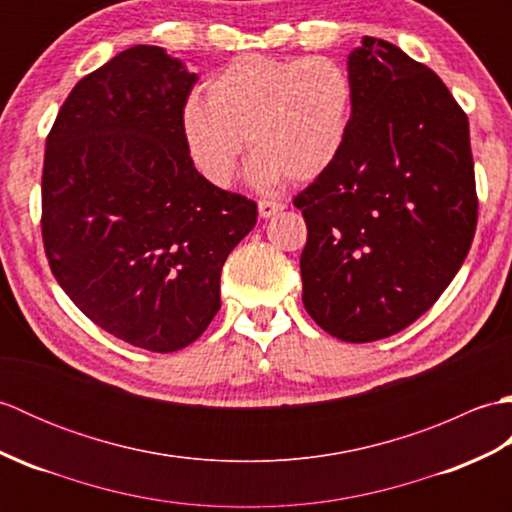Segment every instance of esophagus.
<instances>
[{"label":"esophagus","mask_w":512,"mask_h":512,"mask_svg":"<svg viewBox=\"0 0 512 512\" xmlns=\"http://www.w3.org/2000/svg\"><path fill=\"white\" fill-rule=\"evenodd\" d=\"M284 209H286V204L279 200H259V215L262 217H273Z\"/></svg>","instance_id":"1"}]
</instances>
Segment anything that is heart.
I'll list each match as a JSON object with an SVG mask.
<instances>
[{
    "label": "heart",
    "mask_w": 512,
    "mask_h": 512,
    "mask_svg": "<svg viewBox=\"0 0 512 512\" xmlns=\"http://www.w3.org/2000/svg\"><path fill=\"white\" fill-rule=\"evenodd\" d=\"M354 94L352 72L339 59L239 54L206 83V101L191 96L184 103L182 138L215 187L235 178L244 138L257 184L310 182L343 151Z\"/></svg>",
    "instance_id": "1"
}]
</instances>
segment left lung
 Returning a JSON list of instances; mask_svg holds the SVG:
<instances>
[{"mask_svg": "<svg viewBox=\"0 0 512 512\" xmlns=\"http://www.w3.org/2000/svg\"><path fill=\"white\" fill-rule=\"evenodd\" d=\"M347 68L350 136L295 206L303 306L336 339L369 343L405 330L458 275L477 191L469 118L436 72L376 37Z\"/></svg>", "mask_w": 512, "mask_h": 512, "instance_id": "obj_1", "label": "left lung"}]
</instances>
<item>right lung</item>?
Here are the masks:
<instances>
[{
  "mask_svg": "<svg viewBox=\"0 0 512 512\" xmlns=\"http://www.w3.org/2000/svg\"><path fill=\"white\" fill-rule=\"evenodd\" d=\"M198 76L134 46L83 76L46 138L41 237L74 306L134 347L191 345L220 310V275L257 204L206 180L180 114Z\"/></svg>",
  "mask_w": 512,
  "mask_h": 512,
  "instance_id": "right-lung-1",
  "label": "right lung"
}]
</instances>
